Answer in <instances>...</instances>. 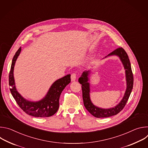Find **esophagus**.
Here are the masks:
<instances>
[{"instance_id":"obj_1","label":"esophagus","mask_w":148,"mask_h":148,"mask_svg":"<svg viewBox=\"0 0 148 148\" xmlns=\"http://www.w3.org/2000/svg\"><path fill=\"white\" fill-rule=\"evenodd\" d=\"M76 78H77V74L75 73H73L71 75V81H74L76 79Z\"/></svg>"}]
</instances>
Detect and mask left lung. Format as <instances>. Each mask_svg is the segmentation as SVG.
Wrapping results in <instances>:
<instances>
[{
	"label": "left lung",
	"instance_id": "obj_1",
	"mask_svg": "<svg viewBox=\"0 0 148 148\" xmlns=\"http://www.w3.org/2000/svg\"><path fill=\"white\" fill-rule=\"evenodd\" d=\"M115 56L119 58L125 70V78L126 81V88L121 101L116 106L110 108H99L95 105L90 98V76L92 73L91 69L84 71L79 78L78 81L81 84L82 91V99L84 105L87 111L96 118H107L118 114L125 107L128 101L133 88L134 77L131 66L128 56L123 49L119 47L110 53L105 58Z\"/></svg>",
	"mask_w": 148,
	"mask_h": 148
}]
</instances>
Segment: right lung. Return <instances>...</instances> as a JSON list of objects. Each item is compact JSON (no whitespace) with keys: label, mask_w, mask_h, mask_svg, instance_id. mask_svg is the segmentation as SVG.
Here are the masks:
<instances>
[{"label":"right lung","mask_w":148,"mask_h":148,"mask_svg":"<svg viewBox=\"0 0 148 148\" xmlns=\"http://www.w3.org/2000/svg\"><path fill=\"white\" fill-rule=\"evenodd\" d=\"M21 50L22 49L20 47L14 56L12 62L9 77L11 94L20 108L28 115L41 118L51 116L56 114L58 110L60 95L63 90L71 82V75L68 74L54 81L45 97L41 99L38 101H29L17 91L14 78V67Z\"/></svg>","instance_id":"add662e5"}]
</instances>
